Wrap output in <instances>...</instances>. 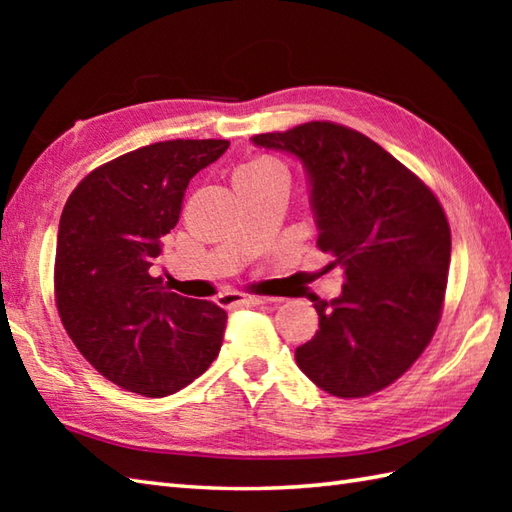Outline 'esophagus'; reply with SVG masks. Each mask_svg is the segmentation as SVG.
Wrapping results in <instances>:
<instances>
[{"label": "esophagus", "mask_w": 512, "mask_h": 512, "mask_svg": "<svg viewBox=\"0 0 512 512\" xmlns=\"http://www.w3.org/2000/svg\"><path fill=\"white\" fill-rule=\"evenodd\" d=\"M275 299L270 297H248V295H233V292H226L220 297L222 308H248V306H264V303H273Z\"/></svg>", "instance_id": "esophagus-1"}]
</instances>
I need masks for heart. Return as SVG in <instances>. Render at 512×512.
I'll return each instance as SVG.
<instances>
[{"label": "heart", "instance_id": "heart-1", "mask_svg": "<svg viewBox=\"0 0 512 512\" xmlns=\"http://www.w3.org/2000/svg\"><path fill=\"white\" fill-rule=\"evenodd\" d=\"M244 173H281V176H284L281 167L270 158H257L253 162H248V165H244L242 169L237 171V176H244Z\"/></svg>", "mask_w": 512, "mask_h": 512}]
</instances>
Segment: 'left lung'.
<instances>
[{"instance_id": "1", "label": "left lung", "mask_w": 512, "mask_h": 512, "mask_svg": "<svg viewBox=\"0 0 512 512\" xmlns=\"http://www.w3.org/2000/svg\"><path fill=\"white\" fill-rule=\"evenodd\" d=\"M295 156L308 178L323 253L345 275L341 295L314 301L319 330L295 361L314 385L363 398L394 383L438 328L451 231L436 195L367 136L306 123L250 138Z\"/></svg>"}]
</instances>
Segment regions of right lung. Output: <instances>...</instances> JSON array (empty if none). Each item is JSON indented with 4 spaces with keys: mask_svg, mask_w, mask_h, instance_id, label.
Masks as SVG:
<instances>
[{
    "mask_svg": "<svg viewBox=\"0 0 512 512\" xmlns=\"http://www.w3.org/2000/svg\"><path fill=\"white\" fill-rule=\"evenodd\" d=\"M228 140H165L94 169L63 206L54 295L79 352L118 387L171 396L220 354L226 312L154 277L162 237L178 224L195 173Z\"/></svg>",
    "mask_w": 512,
    "mask_h": 512,
    "instance_id": "add662e5",
    "label": "right lung"
}]
</instances>
